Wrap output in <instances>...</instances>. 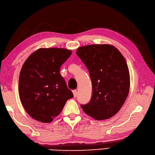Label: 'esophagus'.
<instances>
[{"instance_id": "1", "label": "esophagus", "mask_w": 155, "mask_h": 155, "mask_svg": "<svg viewBox=\"0 0 155 155\" xmlns=\"http://www.w3.org/2000/svg\"><path fill=\"white\" fill-rule=\"evenodd\" d=\"M73 94H74V96L75 97L77 95V90H73Z\"/></svg>"}]
</instances>
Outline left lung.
Returning <instances> with one entry per match:
<instances>
[{
  "label": "left lung",
  "mask_w": 155,
  "mask_h": 155,
  "mask_svg": "<svg viewBox=\"0 0 155 155\" xmlns=\"http://www.w3.org/2000/svg\"><path fill=\"white\" fill-rule=\"evenodd\" d=\"M76 54L86 65L92 83L91 100L81 105V108L98 120L111 118L121 108L130 89L124 58L115 47L108 44L79 47Z\"/></svg>",
  "instance_id": "obj_1"
}]
</instances>
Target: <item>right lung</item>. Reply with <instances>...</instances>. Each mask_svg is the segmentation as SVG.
I'll list each match as a JSON object with an SVG mask.
<instances>
[{
  "instance_id": "add662e5",
  "label": "right lung",
  "mask_w": 155,
  "mask_h": 155,
  "mask_svg": "<svg viewBox=\"0 0 155 155\" xmlns=\"http://www.w3.org/2000/svg\"><path fill=\"white\" fill-rule=\"evenodd\" d=\"M71 54L66 49L41 48L24 63L18 81L19 97L25 110L36 120L51 122L74 97L59 71Z\"/></svg>"
}]
</instances>
